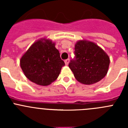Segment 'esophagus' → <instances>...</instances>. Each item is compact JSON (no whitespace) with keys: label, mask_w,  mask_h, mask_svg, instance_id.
<instances>
[{"label":"esophagus","mask_w":128,"mask_h":128,"mask_svg":"<svg viewBox=\"0 0 128 128\" xmlns=\"http://www.w3.org/2000/svg\"><path fill=\"white\" fill-rule=\"evenodd\" d=\"M69 59H66V60H65V65H67L68 64V63H69Z\"/></svg>","instance_id":"34e87169"}]
</instances>
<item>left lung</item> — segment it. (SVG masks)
<instances>
[{
  "label": "left lung",
  "instance_id": "1",
  "mask_svg": "<svg viewBox=\"0 0 128 128\" xmlns=\"http://www.w3.org/2000/svg\"><path fill=\"white\" fill-rule=\"evenodd\" d=\"M74 49L75 57L68 66L79 82L94 84L106 75L110 58L102 48L94 43L82 40L76 44Z\"/></svg>",
  "mask_w": 128,
  "mask_h": 128
}]
</instances>
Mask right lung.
Returning <instances> with one entry per match:
<instances>
[{
	"mask_svg": "<svg viewBox=\"0 0 128 128\" xmlns=\"http://www.w3.org/2000/svg\"><path fill=\"white\" fill-rule=\"evenodd\" d=\"M64 65L55 44L49 40L42 39L34 43L20 59V66L25 76L42 86L55 81Z\"/></svg>",
	"mask_w": 128,
	"mask_h": 128,
	"instance_id": "obj_1",
	"label": "right lung"
}]
</instances>
